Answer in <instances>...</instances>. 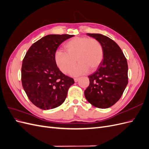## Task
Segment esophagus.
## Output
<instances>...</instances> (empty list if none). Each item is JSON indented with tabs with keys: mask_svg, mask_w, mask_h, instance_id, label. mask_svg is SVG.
<instances>
[{
	"mask_svg": "<svg viewBox=\"0 0 149 149\" xmlns=\"http://www.w3.org/2000/svg\"><path fill=\"white\" fill-rule=\"evenodd\" d=\"M79 78H74V81H75V82H78V81H79Z\"/></svg>",
	"mask_w": 149,
	"mask_h": 149,
	"instance_id": "1",
	"label": "esophagus"
}]
</instances>
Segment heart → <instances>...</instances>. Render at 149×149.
I'll list each match as a JSON object with an SVG mask.
<instances>
[{"instance_id": "1", "label": "heart", "mask_w": 149, "mask_h": 149, "mask_svg": "<svg viewBox=\"0 0 149 149\" xmlns=\"http://www.w3.org/2000/svg\"><path fill=\"white\" fill-rule=\"evenodd\" d=\"M65 51L58 49L54 58L56 66L63 73L66 74L79 62L78 66L70 71L73 76L84 74L90 70H96L104 57L101 43L95 38L75 37L65 45Z\"/></svg>"}]
</instances>
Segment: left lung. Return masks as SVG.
I'll list each match as a JSON object with an SVG mask.
<instances>
[{
	"mask_svg": "<svg viewBox=\"0 0 149 149\" xmlns=\"http://www.w3.org/2000/svg\"><path fill=\"white\" fill-rule=\"evenodd\" d=\"M87 35L101 43L104 57L97 70L88 76L89 85L84 91V96L94 107L106 109L119 100L127 86V60L118 45L112 39L100 33Z\"/></svg>",
	"mask_w": 149,
	"mask_h": 149,
	"instance_id": "obj_1",
	"label": "left lung"
}]
</instances>
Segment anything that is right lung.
<instances>
[{"label":"right lung","mask_w":149,"mask_h":149,"mask_svg":"<svg viewBox=\"0 0 149 149\" xmlns=\"http://www.w3.org/2000/svg\"><path fill=\"white\" fill-rule=\"evenodd\" d=\"M74 35H48L31 45L22 61V83L30 101L43 110L60 106L74 83L56 66L54 55L66 40Z\"/></svg>","instance_id":"1"}]
</instances>
